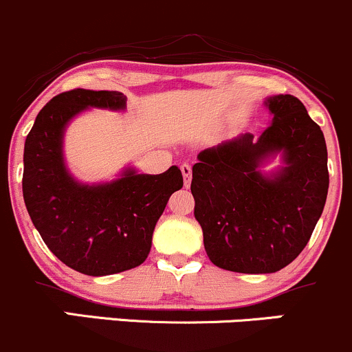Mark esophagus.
Segmentation results:
<instances>
[{"mask_svg":"<svg viewBox=\"0 0 352 352\" xmlns=\"http://www.w3.org/2000/svg\"><path fill=\"white\" fill-rule=\"evenodd\" d=\"M180 170H182L185 187H188V185H190V180H192V167L188 164H182L180 165Z\"/></svg>","mask_w":352,"mask_h":352,"instance_id":"obj_1","label":"esophagus"}]
</instances>
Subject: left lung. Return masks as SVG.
<instances>
[{
	"instance_id": "left-lung-1",
	"label": "left lung",
	"mask_w": 352,
	"mask_h": 352,
	"mask_svg": "<svg viewBox=\"0 0 352 352\" xmlns=\"http://www.w3.org/2000/svg\"><path fill=\"white\" fill-rule=\"evenodd\" d=\"M272 123L257 140L242 135L199 153L190 190L208 258L242 274L277 272L302 252L329 188L322 130L294 95L265 102ZM283 151L286 167L272 177L256 168Z\"/></svg>"
}]
</instances>
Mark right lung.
I'll use <instances>...</instances> for the list:
<instances>
[{"label": "right lung", "instance_id": "add662e5", "mask_svg": "<svg viewBox=\"0 0 352 352\" xmlns=\"http://www.w3.org/2000/svg\"><path fill=\"white\" fill-rule=\"evenodd\" d=\"M120 91L75 88L41 108L25 142L23 199L48 249L87 276H110L140 265L170 195L184 187L179 167L158 175L129 168L122 179L82 185L63 164L67 123L88 107L125 108Z\"/></svg>", "mask_w": 352, "mask_h": 352}]
</instances>
